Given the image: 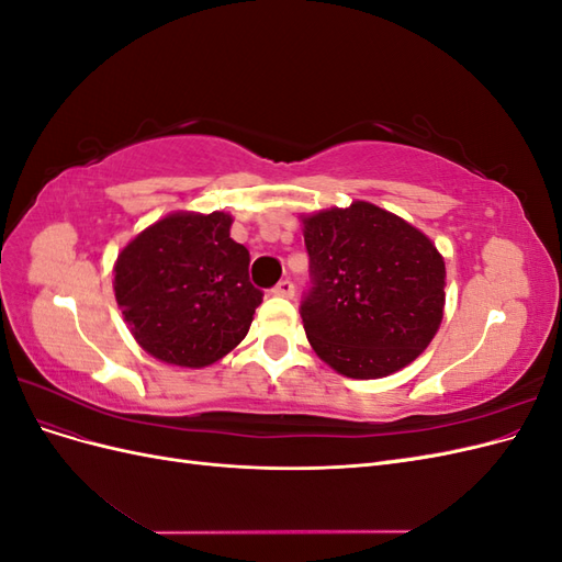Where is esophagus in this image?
<instances>
[{
  "instance_id": "esophagus-1",
  "label": "esophagus",
  "mask_w": 562,
  "mask_h": 562,
  "mask_svg": "<svg viewBox=\"0 0 562 562\" xmlns=\"http://www.w3.org/2000/svg\"><path fill=\"white\" fill-rule=\"evenodd\" d=\"M274 295H281V297H293L295 295V285L291 279H283L274 285V291H271Z\"/></svg>"
}]
</instances>
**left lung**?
<instances>
[{"instance_id": "obj_1", "label": "left lung", "mask_w": 562, "mask_h": 562, "mask_svg": "<svg viewBox=\"0 0 562 562\" xmlns=\"http://www.w3.org/2000/svg\"><path fill=\"white\" fill-rule=\"evenodd\" d=\"M312 288L304 333L339 375L380 380L429 347L446 304V262L427 234L375 203L302 217Z\"/></svg>"}]
</instances>
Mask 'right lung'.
<instances>
[{
  "mask_svg": "<svg viewBox=\"0 0 562 562\" xmlns=\"http://www.w3.org/2000/svg\"><path fill=\"white\" fill-rule=\"evenodd\" d=\"M227 213H173L119 252L114 297L135 342L164 363L203 368L246 337L262 291Z\"/></svg>",
  "mask_w": 562,
  "mask_h": 562,
  "instance_id": "add662e5",
  "label": "right lung"
}]
</instances>
